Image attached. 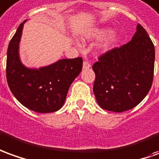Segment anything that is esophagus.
Listing matches in <instances>:
<instances>
[{
    "label": "esophagus",
    "instance_id": "obj_1",
    "mask_svg": "<svg viewBox=\"0 0 159 159\" xmlns=\"http://www.w3.org/2000/svg\"><path fill=\"white\" fill-rule=\"evenodd\" d=\"M89 67H91V64L89 61H85L84 62H83V69H87Z\"/></svg>",
    "mask_w": 159,
    "mask_h": 159
}]
</instances>
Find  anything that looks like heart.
<instances>
[{
    "mask_svg": "<svg viewBox=\"0 0 159 159\" xmlns=\"http://www.w3.org/2000/svg\"><path fill=\"white\" fill-rule=\"evenodd\" d=\"M112 33V30L110 28H103V29H98L96 30L94 32H92L91 37L96 39H102L103 38H106L107 36H109ZM117 42V38H116L115 36L110 37L108 40L102 45V51H108L109 49L112 48V46Z\"/></svg>",
    "mask_w": 159,
    "mask_h": 159,
    "instance_id": "obj_1",
    "label": "heart"
}]
</instances>
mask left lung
Here are the masks:
<instances>
[{
  "mask_svg": "<svg viewBox=\"0 0 159 159\" xmlns=\"http://www.w3.org/2000/svg\"><path fill=\"white\" fill-rule=\"evenodd\" d=\"M154 61L153 43L139 24L131 41L103 54L92 66L98 105L113 112L137 106L152 87Z\"/></svg>",
  "mask_w": 159,
  "mask_h": 159,
  "instance_id": "obj_1",
  "label": "left lung"
}]
</instances>
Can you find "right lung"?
Segmentation results:
<instances>
[{"instance_id": "obj_1", "label": "right lung", "mask_w": 159, "mask_h": 159, "mask_svg": "<svg viewBox=\"0 0 159 159\" xmlns=\"http://www.w3.org/2000/svg\"><path fill=\"white\" fill-rule=\"evenodd\" d=\"M25 22L20 24L8 45L7 84L17 100L29 110L38 113L55 112L63 106L71 84L81 72L83 59L59 60L38 69L25 67L19 55Z\"/></svg>"}]
</instances>
